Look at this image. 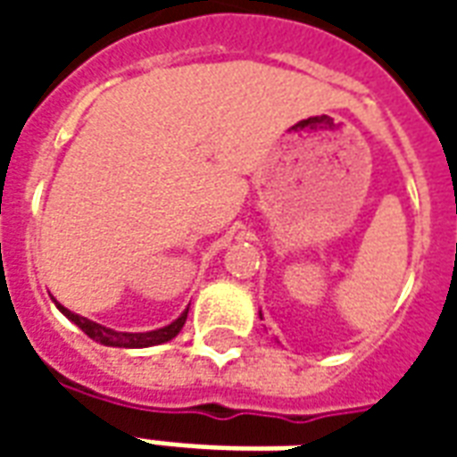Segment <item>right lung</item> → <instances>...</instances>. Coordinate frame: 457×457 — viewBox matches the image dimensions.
<instances>
[{
	"mask_svg": "<svg viewBox=\"0 0 457 457\" xmlns=\"http://www.w3.org/2000/svg\"><path fill=\"white\" fill-rule=\"evenodd\" d=\"M63 311V316H68L73 320L75 326L83 330L85 336H90L93 340L103 345H110V347H151V345H161V343H169L170 337L179 336V330L186 323V318H188V308L180 313L170 326L159 328V330H149V333H117L112 328H104L100 323H93V320H87V318L78 316V313H71L68 308L58 306Z\"/></svg>",
	"mask_w": 457,
	"mask_h": 457,
	"instance_id": "1",
	"label": "right lung"
}]
</instances>
